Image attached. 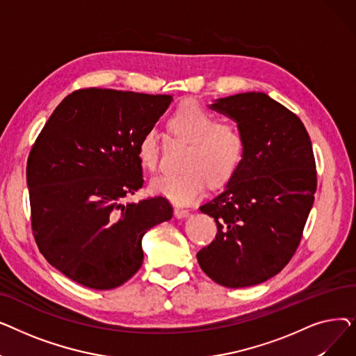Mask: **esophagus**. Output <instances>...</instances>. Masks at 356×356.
<instances>
[{
    "label": "esophagus",
    "mask_w": 356,
    "mask_h": 356,
    "mask_svg": "<svg viewBox=\"0 0 356 356\" xmlns=\"http://www.w3.org/2000/svg\"><path fill=\"white\" fill-rule=\"evenodd\" d=\"M175 215H176V218H186V216H189V211L177 207V208H175Z\"/></svg>",
    "instance_id": "esophagus-1"
}]
</instances>
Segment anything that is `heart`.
Listing matches in <instances>:
<instances>
[{
  "label": "heart",
  "mask_w": 356,
  "mask_h": 356,
  "mask_svg": "<svg viewBox=\"0 0 356 356\" xmlns=\"http://www.w3.org/2000/svg\"><path fill=\"white\" fill-rule=\"evenodd\" d=\"M170 133L191 143L180 173L157 176L149 189L179 204H189L207 193L209 183H227L244 157L245 140L234 122L216 121L208 109L196 102H183L167 121ZM140 164L156 172L160 161V141L154 129H148L137 144Z\"/></svg>",
  "instance_id": "1"
}]
</instances>
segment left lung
<instances>
[{"label": "left lung", "mask_w": 356, "mask_h": 356, "mask_svg": "<svg viewBox=\"0 0 356 356\" xmlns=\"http://www.w3.org/2000/svg\"><path fill=\"white\" fill-rule=\"evenodd\" d=\"M211 108L236 121L245 149L225 191L200 207L218 232L196 257L215 283L250 287L282 271L300 244L317 188L312 141L300 118L263 92Z\"/></svg>", "instance_id": "obj_1"}]
</instances>
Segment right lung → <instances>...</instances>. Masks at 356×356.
<instances>
[{"instance_id": "obj_1", "label": "right lung", "mask_w": 356, "mask_h": 356, "mask_svg": "<svg viewBox=\"0 0 356 356\" xmlns=\"http://www.w3.org/2000/svg\"><path fill=\"white\" fill-rule=\"evenodd\" d=\"M173 98L78 89L54 109L27 160L31 229L49 264L93 290L124 284L143 264L144 234L173 216L143 188L137 144Z\"/></svg>"}]
</instances>
